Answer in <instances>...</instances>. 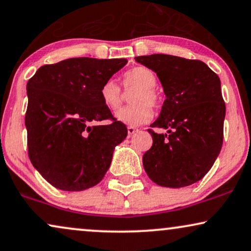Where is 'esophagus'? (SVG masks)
<instances>
[{"mask_svg":"<svg viewBox=\"0 0 251 251\" xmlns=\"http://www.w3.org/2000/svg\"><path fill=\"white\" fill-rule=\"evenodd\" d=\"M138 132V128L135 127H131V126H128L127 127V133H128V136H132L134 133Z\"/></svg>","mask_w":251,"mask_h":251,"instance_id":"1","label":"esophagus"}]
</instances>
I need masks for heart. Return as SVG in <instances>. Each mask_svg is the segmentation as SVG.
I'll return each instance as SVG.
<instances>
[{
	"label": "heart",
	"instance_id": "obj_1",
	"mask_svg": "<svg viewBox=\"0 0 251 251\" xmlns=\"http://www.w3.org/2000/svg\"><path fill=\"white\" fill-rule=\"evenodd\" d=\"M123 83L127 89H138L132 95L131 102L133 104L119 110L116 113V118L131 127L150 122L153 112L150 105L157 106L159 103V96L155 89L156 73L147 66H136L124 75ZM100 95L103 104L112 111L118 110L122 105V89L115 80H106L101 87Z\"/></svg>",
	"mask_w": 251,
	"mask_h": 251
}]
</instances>
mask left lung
Wrapping results in <instances>:
<instances>
[{
	"mask_svg": "<svg viewBox=\"0 0 251 251\" xmlns=\"http://www.w3.org/2000/svg\"><path fill=\"white\" fill-rule=\"evenodd\" d=\"M135 61L156 72L166 100L150 127L152 146L143 155L147 175L163 187L180 188L201 180L223 146L224 103L219 76L205 63L155 53Z\"/></svg>",
	"mask_w": 251,
	"mask_h": 251,
	"instance_id": "left-lung-1",
	"label": "left lung"
}]
</instances>
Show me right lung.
<instances>
[{
  "label": "right lung",
  "instance_id": "right-lung-1",
  "mask_svg": "<svg viewBox=\"0 0 251 251\" xmlns=\"http://www.w3.org/2000/svg\"><path fill=\"white\" fill-rule=\"evenodd\" d=\"M126 64L125 58H69L41 66L28 80V157L50 185L79 192L103 179L127 128L103 104L100 91ZM105 119L113 123L100 126Z\"/></svg>",
  "mask_w": 251,
  "mask_h": 251
}]
</instances>
